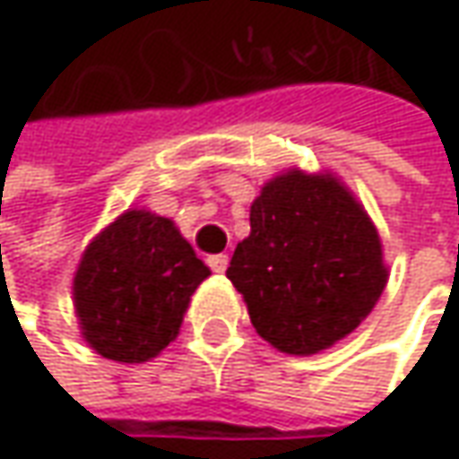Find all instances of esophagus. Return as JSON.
Instances as JSON below:
<instances>
[{
	"instance_id": "1",
	"label": "esophagus",
	"mask_w": 459,
	"mask_h": 459,
	"mask_svg": "<svg viewBox=\"0 0 459 459\" xmlns=\"http://www.w3.org/2000/svg\"><path fill=\"white\" fill-rule=\"evenodd\" d=\"M206 263H209V268H212L214 273H224V271H227V265H230V257L224 255V253H220V255L209 257Z\"/></svg>"
}]
</instances>
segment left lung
Masks as SVG:
<instances>
[{
	"instance_id": "8db88e82",
	"label": "left lung",
	"mask_w": 459,
	"mask_h": 459,
	"mask_svg": "<svg viewBox=\"0 0 459 459\" xmlns=\"http://www.w3.org/2000/svg\"><path fill=\"white\" fill-rule=\"evenodd\" d=\"M227 278L242 293L263 340L314 355L350 334L385 289L373 221L332 176L291 170L250 206V238Z\"/></svg>"
}]
</instances>
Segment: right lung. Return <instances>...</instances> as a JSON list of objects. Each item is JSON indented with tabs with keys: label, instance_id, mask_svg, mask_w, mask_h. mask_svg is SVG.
I'll use <instances>...</instances> for the list:
<instances>
[{
	"label": "right lung",
	"instance_id": "obj_1",
	"mask_svg": "<svg viewBox=\"0 0 459 459\" xmlns=\"http://www.w3.org/2000/svg\"><path fill=\"white\" fill-rule=\"evenodd\" d=\"M206 275L173 221L151 212L122 214L86 247L74 278L86 342L109 360H151L176 340Z\"/></svg>",
	"mask_w": 459,
	"mask_h": 459
}]
</instances>
